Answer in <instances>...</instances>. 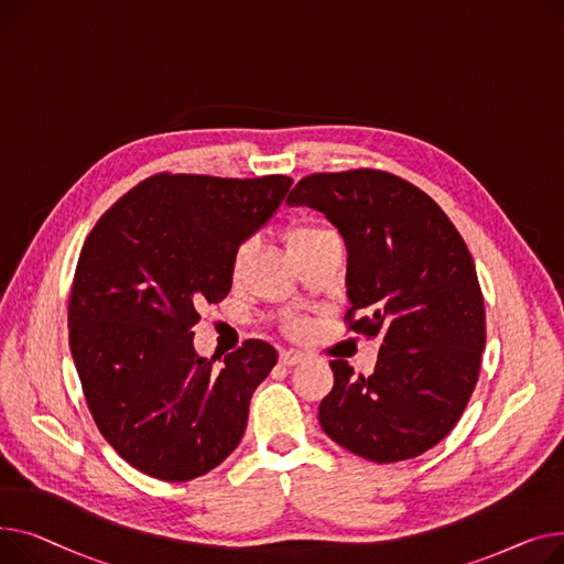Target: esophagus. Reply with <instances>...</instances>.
Segmentation results:
<instances>
[{
  "label": "esophagus",
  "mask_w": 564,
  "mask_h": 564,
  "mask_svg": "<svg viewBox=\"0 0 564 564\" xmlns=\"http://www.w3.org/2000/svg\"><path fill=\"white\" fill-rule=\"evenodd\" d=\"M305 359V352L303 350H295V348H286L280 352V361L284 364V367H295L297 361Z\"/></svg>",
  "instance_id": "esophagus-1"
}]
</instances>
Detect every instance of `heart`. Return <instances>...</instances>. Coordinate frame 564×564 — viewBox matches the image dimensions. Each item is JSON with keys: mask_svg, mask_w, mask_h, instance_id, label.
<instances>
[{"mask_svg": "<svg viewBox=\"0 0 564 564\" xmlns=\"http://www.w3.org/2000/svg\"><path fill=\"white\" fill-rule=\"evenodd\" d=\"M321 231H327V229H325V227H316V225H305V227H301V229H295V231H293L291 243H295V241H303V239H310V237H316V235H321ZM248 257H250V243L241 246V248H239V252H237V257H235V271H237V273H239V271H243Z\"/></svg>", "mask_w": 564, "mask_h": 564, "instance_id": "b5f03b06", "label": "heart"}]
</instances>
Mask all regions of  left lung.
<instances>
[{"instance_id": "left-lung-1", "label": "left lung", "mask_w": 564, "mask_h": 564, "mask_svg": "<svg viewBox=\"0 0 564 564\" xmlns=\"http://www.w3.org/2000/svg\"><path fill=\"white\" fill-rule=\"evenodd\" d=\"M289 207H310L346 243V318L380 339L371 376L329 361L335 387L318 408L325 435L387 465L437 446L465 412L485 350L474 259L433 197L382 171L316 173Z\"/></svg>"}]
</instances>
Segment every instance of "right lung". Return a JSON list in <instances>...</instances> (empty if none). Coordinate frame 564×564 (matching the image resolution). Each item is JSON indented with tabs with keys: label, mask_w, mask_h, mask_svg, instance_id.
I'll return each mask as SVG.
<instances>
[{
	"label": "right lung",
	"mask_w": 564,
	"mask_h": 564,
	"mask_svg": "<svg viewBox=\"0 0 564 564\" xmlns=\"http://www.w3.org/2000/svg\"><path fill=\"white\" fill-rule=\"evenodd\" d=\"M293 180L154 175L97 220L75 273L70 350L99 433L131 467L169 482L235 451L278 350L259 339L223 367L193 348L197 307L231 289L239 248Z\"/></svg>",
	"instance_id": "right-lung-1"
}]
</instances>
